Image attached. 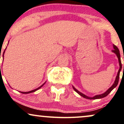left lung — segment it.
<instances>
[{"instance_id": "1", "label": "left lung", "mask_w": 124, "mask_h": 124, "mask_svg": "<svg viewBox=\"0 0 124 124\" xmlns=\"http://www.w3.org/2000/svg\"><path fill=\"white\" fill-rule=\"evenodd\" d=\"M113 48H114V49L112 51V52H114V53L116 54V56H117L118 59L119 65V70H118V72L117 75H116V80H115L114 83L113 85H112L111 87H109V89H108L106 92H105V93L101 94L96 95V96H94V97H88V96H86V95H85V94H84L82 93H81V92H79V91H78V90H77L76 89H75V88L73 86V89H74V90H75V92H77V93L79 94L80 95V96H81L82 97H84V98H85V99H90V100H95V99H101V98L105 97H106L107 96V95H108V94L110 93L111 92L112 90H113L115 87H116V86H117L118 83V82H119V73H120V72H121V69H122V64H121V61L120 53H119V51L118 48L117 46H116V45H113Z\"/></svg>"}]
</instances>
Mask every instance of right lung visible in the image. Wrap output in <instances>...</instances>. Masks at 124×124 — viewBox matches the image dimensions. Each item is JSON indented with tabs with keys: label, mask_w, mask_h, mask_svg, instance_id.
<instances>
[{
	"label": "right lung",
	"mask_w": 124,
	"mask_h": 124,
	"mask_svg": "<svg viewBox=\"0 0 124 124\" xmlns=\"http://www.w3.org/2000/svg\"><path fill=\"white\" fill-rule=\"evenodd\" d=\"M5 50L4 51V52H3V58H4V54H5ZM0 73H1V71H0ZM45 83H44L43 84V85H41V86L40 87H39L37 88V89H34V90H33L30 91V92H20L21 93H23V94H28V93H32V92H35V91H37V90L39 89H40V88L44 86V84H45Z\"/></svg>",
	"instance_id": "add662e5"
}]
</instances>
